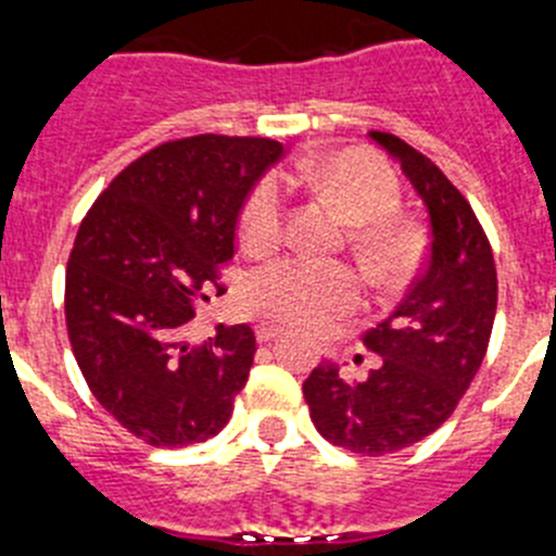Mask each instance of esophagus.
<instances>
[{
    "label": "esophagus",
    "instance_id": "34e87169",
    "mask_svg": "<svg viewBox=\"0 0 556 556\" xmlns=\"http://www.w3.org/2000/svg\"><path fill=\"white\" fill-rule=\"evenodd\" d=\"M277 334H282V327H279V324H274V321L257 324V340H260V343H268V340H274Z\"/></svg>",
    "mask_w": 556,
    "mask_h": 556
}]
</instances>
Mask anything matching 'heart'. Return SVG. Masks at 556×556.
Listing matches in <instances>:
<instances>
[{"label":"heart","mask_w":556,"mask_h":556,"mask_svg":"<svg viewBox=\"0 0 556 556\" xmlns=\"http://www.w3.org/2000/svg\"><path fill=\"white\" fill-rule=\"evenodd\" d=\"M299 177L354 224L352 249L368 277L399 282L409 277L421 257V235L396 216L402 179L388 160L365 149L304 163ZM285 188L268 174L254 185L243 207V241L249 249H271L285 229ZM363 299L359 277L340 263L288 257L260 268L247 282V304L260 315L290 327L324 329L352 313Z\"/></svg>","instance_id":"1"}]
</instances>
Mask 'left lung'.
<instances>
[{
	"label": "left lung",
	"instance_id": "1",
	"mask_svg": "<svg viewBox=\"0 0 556 556\" xmlns=\"http://www.w3.org/2000/svg\"><path fill=\"white\" fill-rule=\"evenodd\" d=\"M371 138L402 163L427 204L432 243L402 304L363 334L365 349L382 357L368 379L346 382L327 359L302 390L321 438L382 457L424 440L454 413L488 352L498 279L488 235L452 179L396 135Z\"/></svg>",
	"mask_w": 556,
	"mask_h": 556
}]
</instances>
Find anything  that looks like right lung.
I'll return each mask as SVG.
<instances>
[{
  "label": "right lung",
  "instance_id": "1",
  "mask_svg": "<svg viewBox=\"0 0 556 556\" xmlns=\"http://www.w3.org/2000/svg\"><path fill=\"white\" fill-rule=\"evenodd\" d=\"M271 138L193 135L129 163L83 218L66 266V327L85 382L127 432L182 448L227 427L254 363L249 324L188 340L235 254L238 213Z\"/></svg>",
  "mask_w": 556,
  "mask_h": 556
}]
</instances>
